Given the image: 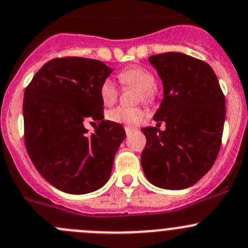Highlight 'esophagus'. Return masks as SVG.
<instances>
[{
  "mask_svg": "<svg viewBox=\"0 0 248 248\" xmlns=\"http://www.w3.org/2000/svg\"><path fill=\"white\" fill-rule=\"evenodd\" d=\"M124 131H126V134H127V136H128V134H131L132 132L134 131V128H133V127L126 126V127H124Z\"/></svg>",
  "mask_w": 248,
  "mask_h": 248,
  "instance_id": "34e87169",
  "label": "esophagus"
}]
</instances>
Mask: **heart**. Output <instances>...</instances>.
Returning a JSON list of instances; mask_svg holds the SVG:
<instances>
[{"label":"heart","mask_w":248,"mask_h":248,"mask_svg":"<svg viewBox=\"0 0 248 248\" xmlns=\"http://www.w3.org/2000/svg\"><path fill=\"white\" fill-rule=\"evenodd\" d=\"M119 80L122 85L134 86V87L139 88L140 90L139 99H143L144 102H151L155 97V90H154L156 85L155 76L148 69L141 68V66L126 69L120 73ZM99 93L104 104H112L117 98V86L115 81L110 78H105L100 85ZM144 116H145V111L141 108L127 107H116L109 110L107 114L109 121L129 124V126L138 124Z\"/></svg>","instance_id":"1"}]
</instances>
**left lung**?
Returning a JSON list of instances; mask_svg holds the SVG:
<instances>
[{"instance_id":"1","label":"left lung","mask_w":248,"mask_h":248,"mask_svg":"<svg viewBox=\"0 0 248 248\" xmlns=\"http://www.w3.org/2000/svg\"><path fill=\"white\" fill-rule=\"evenodd\" d=\"M162 80L163 99L154 120L165 131L145 127L141 167L158 188L179 190L201 179L215 163L222 143L225 97L205 62L178 52L149 57Z\"/></svg>"}]
</instances>
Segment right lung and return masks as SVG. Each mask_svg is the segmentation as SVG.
Masks as SVG:
<instances>
[{
	"label": "right lung",
	"instance_id": "add662e5",
	"mask_svg": "<svg viewBox=\"0 0 248 248\" xmlns=\"http://www.w3.org/2000/svg\"><path fill=\"white\" fill-rule=\"evenodd\" d=\"M112 70L100 60L55 58L24 93L26 150L40 174L64 193H92L111 174L126 137L122 124L104 120L99 90ZM86 121L97 122L94 134H88Z\"/></svg>",
	"mask_w": 248,
	"mask_h": 248
}]
</instances>
